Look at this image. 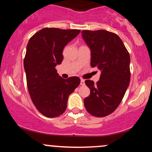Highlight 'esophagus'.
I'll return each instance as SVG.
<instances>
[{"label": "esophagus", "mask_w": 152, "mask_h": 152, "mask_svg": "<svg viewBox=\"0 0 152 152\" xmlns=\"http://www.w3.org/2000/svg\"><path fill=\"white\" fill-rule=\"evenodd\" d=\"M80 84L82 85V86H83V85L85 84V81L83 79H81V83H80Z\"/></svg>", "instance_id": "1"}]
</instances>
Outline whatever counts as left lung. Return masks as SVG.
Instances as JSON below:
<instances>
[{"instance_id":"obj_1","label":"left lung","mask_w":152,"mask_h":152,"mask_svg":"<svg viewBox=\"0 0 152 152\" xmlns=\"http://www.w3.org/2000/svg\"><path fill=\"white\" fill-rule=\"evenodd\" d=\"M82 38L91 50V66L101 71L99 81L86 80L91 93L84 106L96 117L108 116L116 110L130 82V56L116 34L105 30L83 31Z\"/></svg>"}]
</instances>
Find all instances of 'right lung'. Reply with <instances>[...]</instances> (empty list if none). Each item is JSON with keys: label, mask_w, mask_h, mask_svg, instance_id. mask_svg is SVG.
<instances>
[{"label": "right lung", "mask_w": 152, "mask_h": 152, "mask_svg": "<svg viewBox=\"0 0 152 152\" xmlns=\"http://www.w3.org/2000/svg\"><path fill=\"white\" fill-rule=\"evenodd\" d=\"M80 31L45 28L27 44L23 64L28 89L36 109L46 117H57L66 111L69 95L81 82L77 76L64 79L55 69L64 59V47Z\"/></svg>", "instance_id": "right-lung-1"}]
</instances>
